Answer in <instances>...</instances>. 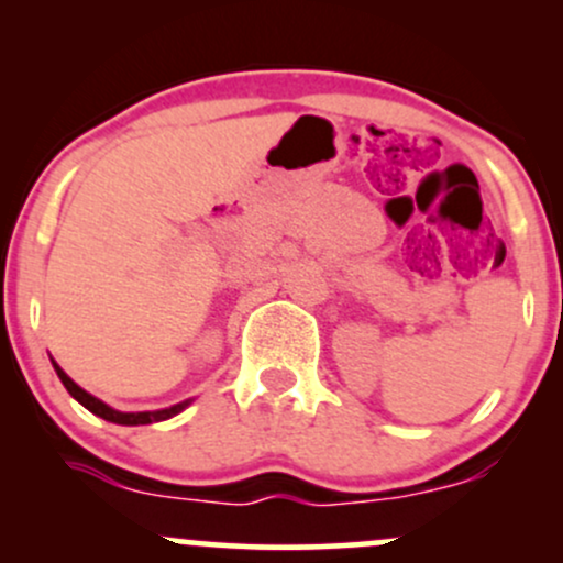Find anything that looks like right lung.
I'll return each mask as SVG.
<instances>
[{
    "label": "right lung",
    "instance_id": "obj_1",
    "mask_svg": "<svg viewBox=\"0 0 563 563\" xmlns=\"http://www.w3.org/2000/svg\"><path fill=\"white\" fill-rule=\"evenodd\" d=\"M55 371H57V378L63 380V386H66L68 394H70V397L76 399V402L87 407V410H89V412H95V416L106 418V421H111V423H119V426H147V423L169 421V418L177 416V412H183L185 407L192 402V399H185V402H177V405H172V407H164V410L121 412V410H115V407H111V405H106V402H102V399L92 397V394H89V391H84L81 386L76 384L74 378H68V376H66V371H63L60 365H55Z\"/></svg>",
    "mask_w": 563,
    "mask_h": 563
}]
</instances>
